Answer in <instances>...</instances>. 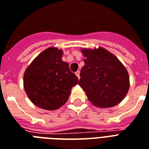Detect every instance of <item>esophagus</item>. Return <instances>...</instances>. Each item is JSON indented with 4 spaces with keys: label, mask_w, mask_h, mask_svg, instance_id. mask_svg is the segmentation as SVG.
Here are the masks:
<instances>
[{
    "label": "esophagus",
    "mask_w": 149,
    "mask_h": 149,
    "mask_svg": "<svg viewBox=\"0 0 149 149\" xmlns=\"http://www.w3.org/2000/svg\"><path fill=\"white\" fill-rule=\"evenodd\" d=\"M76 75H77V77H78V79H79V71H77V72H76Z\"/></svg>",
    "instance_id": "esophagus-1"
}]
</instances>
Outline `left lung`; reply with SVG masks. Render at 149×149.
<instances>
[{
  "instance_id": "1",
  "label": "left lung",
  "mask_w": 149,
  "mask_h": 149,
  "mask_svg": "<svg viewBox=\"0 0 149 149\" xmlns=\"http://www.w3.org/2000/svg\"><path fill=\"white\" fill-rule=\"evenodd\" d=\"M85 59L78 84L93 105L109 108L121 102L130 87L129 75L117 58L103 47L81 50Z\"/></svg>"
}]
</instances>
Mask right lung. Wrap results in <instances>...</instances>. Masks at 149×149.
I'll return each mask as SVG.
<instances>
[{
    "label": "right lung",
    "instance_id": "1",
    "mask_svg": "<svg viewBox=\"0 0 149 149\" xmlns=\"http://www.w3.org/2000/svg\"><path fill=\"white\" fill-rule=\"evenodd\" d=\"M62 50L49 47L31 62L23 77L26 93L34 105L55 110L65 105L78 78L63 62Z\"/></svg>",
    "mask_w": 149,
    "mask_h": 149
}]
</instances>
